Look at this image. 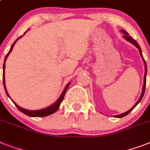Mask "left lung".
Returning a JSON list of instances; mask_svg holds the SVG:
<instances>
[{
  "instance_id": "left-lung-1",
  "label": "left lung",
  "mask_w": 150,
  "mask_h": 150,
  "mask_svg": "<svg viewBox=\"0 0 150 150\" xmlns=\"http://www.w3.org/2000/svg\"><path fill=\"white\" fill-rule=\"evenodd\" d=\"M121 32H122V33H123L125 34V35H124V37H125V39L126 40L129 41V42H131V43H132V44H134V45H135V47H137L138 49H139V50L140 54H141V56H142V60H143V61H144V64H145V75H144V84H143V87H142V95H141V96H140L139 100H138L137 103H135V104L134 105V107H133L132 108H131V109L129 110H128V111L125 112V113H123V114H119V115H115V117H123L126 116V115H127V114H129V113H130V112L132 111V110L134 109V108H135V107H136V106H137L138 103H139L140 101H141V100H142V97H143V96H144V93H145V89H146V85L147 66H146V61H145L144 58H143V56H142V50H141V48H140L139 45V44H138L137 42H136V41H135V40H134V39H133L132 37V36H129V35H128V33H127V32H126L125 30H121Z\"/></svg>"
}]
</instances>
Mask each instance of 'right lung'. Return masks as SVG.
<instances>
[{"label":"right lung","mask_w":150,"mask_h":150,"mask_svg":"<svg viewBox=\"0 0 150 150\" xmlns=\"http://www.w3.org/2000/svg\"><path fill=\"white\" fill-rule=\"evenodd\" d=\"M20 37H22V36H20ZM19 37V38H20ZM19 38H18L14 42V43H13L12 45H11V49L10 50L8 51V53L7 54V55H6L5 58H4V62H5L6 59H7V57H8V56L9 55V54L11 53V51L13 49V47H14V45H15V42L18 40ZM4 68H5V64H4V65H3V70H4V72H3V82H4V89H5V92L6 93H7V95H8V96L9 97V95H8V92H7V89H6V87H5V82H4ZM69 85H70V82L68 83L67 86H66L65 89H64L63 93H62V94L61 95V96L59 97V99L57 100L56 102H55V103H54L53 105H51L50 107H47V108H44V109H42V110H25V109H23V108H22V107H20L19 106H18L16 103H15V105L17 107V108L18 110H19L20 111L22 112L23 114H26V115H28V116L29 117H46V116H48V115H50V114H54V112H56L57 110V109L59 108V107H60V105H61V102H62V100H63L64 97V95H65V93L66 91H67V89H68V86H69Z\"/></svg>","instance_id":"obj_1"}]
</instances>
